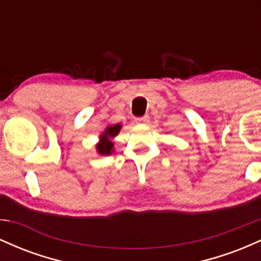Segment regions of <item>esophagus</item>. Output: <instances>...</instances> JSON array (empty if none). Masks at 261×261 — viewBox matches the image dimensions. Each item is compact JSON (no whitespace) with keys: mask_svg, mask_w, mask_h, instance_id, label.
<instances>
[{"mask_svg":"<svg viewBox=\"0 0 261 261\" xmlns=\"http://www.w3.org/2000/svg\"><path fill=\"white\" fill-rule=\"evenodd\" d=\"M135 121H136L137 124L146 125V124H148L149 116L148 115H145V116H141V118H136V119H135Z\"/></svg>","mask_w":261,"mask_h":261,"instance_id":"esophagus-1","label":"esophagus"}]
</instances>
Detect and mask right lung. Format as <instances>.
I'll return each mask as SVG.
<instances>
[{
  "label": "right lung",
  "instance_id": "1",
  "mask_svg": "<svg viewBox=\"0 0 261 261\" xmlns=\"http://www.w3.org/2000/svg\"><path fill=\"white\" fill-rule=\"evenodd\" d=\"M122 125L121 124H115V125H108L106 130L99 135V141L95 145V149H97V153L100 155H108L112 154L113 152H115L114 149V139L118 136L120 133Z\"/></svg>",
  "mask_w": 261,
  "mask_h": 261
}]
</instances>
